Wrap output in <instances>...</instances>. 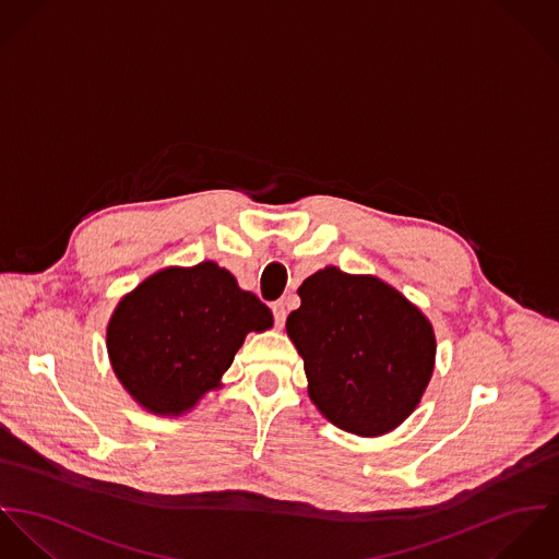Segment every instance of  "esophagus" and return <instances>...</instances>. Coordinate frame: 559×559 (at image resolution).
I'll return each mask as SVG.
<instances>
[{
    "label": "esophagus",
    "mask_w": 559,
    "mask_h": 559,
    "mask_svg": "<svg viewBox=\"0 0 559 559\" xmlns=\"http://www.w3.org/2000/svg\"><path fill=\"white\" fill-rule=\"evenodd\" d=\"M272 312H274V323H276L278 328H283L285 317H287V302H285V300H276V302L272 305Z\"/></svg>",
    "instance_id": "esophagus-1"
}]
</instances>
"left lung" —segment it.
I'll list each match as a JSON object with an SVG mask.
<instances>
[{
	"label": "left lung",
	"mask_w": 559,
	"mask_h": 559,
	"mask_svg": "<svg viewBox=\"0 0 559 559\" xmlns=\"http://www.w3.org/2000/svg\"><path fill=\"white\" fill-rule=\"evenodd\" d=\"M287 334L305 360L309 394L343 431L381 435L418 405L435 365L429 319L374 276L325 267L309 276Z\"/></svg>",
	"instance_id": "8db88e82"
}]
</instances>
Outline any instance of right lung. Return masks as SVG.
<instances>
[{"label": "right lung", "mask_w": 559, "mask_h": 559, "mask_svg": "<svg viewBox=\"0 0 559 559\" xmlns=\"http://www.w3.org/2000/svg\"><path fill=\"white\" fill-rule=\"evenodd\" d=\"M272 325V312L212 261L167 267L118 305L107 349L118 379L145 409L182 414L234 362L250 330Z\"/></svg>", "instance_id": "obj_1"}]
</instances>
